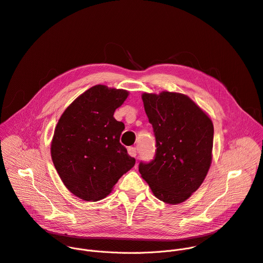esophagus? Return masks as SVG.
<instances>
[{"label":"esophagus","instance_id":"obj_1","mask_svg":"<svg viewBox=\"0 0 263 263\" xmlns=\"http://www.w3.org/2000/svg\"><path fill=\"white\" fill-rule=\"evenodd\" d=\"M127 152H128L129 156H132V157H136L137 156V149L135 147H128Z\"/></svg>","mask_w":263,"mask_h":263}]
</instances>
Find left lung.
Listing matches in <instances>:
<instances>
[{"label":"left lung","instance_id":"left-lung-1","mask_svg":"<svg viewBox=\"0 0 263 263\" xmlns=\"http://www.w3.org/2000/svg\"><path fill=\"white\" fill-rule=\"evenodd\" d=\"M156 138L155 157L139 172L154 195L168 204L185 201L203 182L212 163V120L187 96L143 93Z\"/></svg>","mask_w":263,"mask_h":263}]
</instances>
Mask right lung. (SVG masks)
I'll list each match as a JSON object with an SVG mask.
<instances>
[{"label":"right lung","instance_id":"add662e5","mask_svg":"<svg viewBox=\"0 0 263 263\" xmlns=\"http://www.w3.org/2000/svg\"><path fill=\"white\" fill-rule=\"evenodd\" d=\"M128 92L96 85L65 109L54 129L51 158L64 185L85 201L106 197L136 159L120 143L125 128L114 118Z\"/></svg>","mask_w":263,"mask_h":263}]
</instances>
